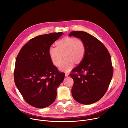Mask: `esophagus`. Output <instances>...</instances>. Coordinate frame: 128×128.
Instances as JSON below:
<instances>
[{
  "mask_svg": "<svg viewBox=\"0 0 128 128\" xmlns=\"http://www.w3.org/2000/svg\"><path fill=\"white\" fill-rule=\"evenodd\" d=\"M69 73H67V72H66L65 75V76H69Z\"/></svg>",
  "mask_w": 128,
  "mask_h": 128,
  "instance_id": "esophagus-1",
  "label": "esophagus"
}]
</instances>
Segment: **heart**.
Segmentation results:
<instances>
[{"mask_svg":"<svg viewBox=\"0 0 128 128\" xmlns=\"http://www.w3.org/2000/svg\"><path fill=\"white\" fill-rule=\"evenodd\" d=\"M56 47L51 46L48 54L52 64L59 67L62 61L60 69L68 72L74 67V63L78 64L84 59L86 53L84 42L80 39L74 38H64L56 43Z\"/></svg>","mask_w":128,"mask_h":128,"instance_id":"b5f03b06","label":"heart"}]
</instances>
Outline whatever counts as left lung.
Returning <instances> with one entry per match:
<instances>
[{
  "instance_id": "obj_1",
  "label": "left lung",
  "mask_w": 128,
  "mask_h": 128,
  "mask_svg": "<svg viewBox=\"0 0 128 128\" xmlns=\"http://www.w3.org/2000/svg\"><path fill=\"white\" fill-rule=\"evenodd\" d=\"M69 36L80 38L86 46L84 59L69 74L74 81L72 97L82 104L95 103L106 93L112 78L110 55L99 40L86 32L72 31Z\"/></svg>"
}]
</instances>
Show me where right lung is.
<instances>
[{"mask_svg":"<svg viewBox=\"0 0 128 128\" xmlns=\"http://www.w3.org/2000/svg\"><path fill=\"white\" fill-rule=\"evenodd\" d=\"M62 32L40 35L31 38L20 50L14 69V83L29 105L43 108L52 104L65 74L50 60L48 50Z\"/></svg>","mask_w":128,"mask_h":128,"instance_id":"right-lung-1","label":"right lung"}]
</instances>
